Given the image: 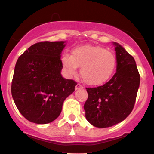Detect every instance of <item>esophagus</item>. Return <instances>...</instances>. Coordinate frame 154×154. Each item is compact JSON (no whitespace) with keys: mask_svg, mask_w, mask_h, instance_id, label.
<instances>
[{"mask_svg":"<svg viewBox=\"0 0 154 154\" xmlns=\"http://www.w3.org/2000/svg\"><path fill=\"white\" fill-rule=\"evenodd\" d=\"M83 87L82 85H81L80 84H79V83H77V85H76V86H75V90L76 91H77V90H79V89H80V88H82Z\"/></svg>","mask_w":154,"mask_h":154,"instance_id":"1","label":"esophagus"}]
</instances>
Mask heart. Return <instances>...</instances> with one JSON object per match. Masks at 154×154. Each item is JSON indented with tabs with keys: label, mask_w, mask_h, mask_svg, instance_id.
I'll use <instances>...</instances> for the list:
<instances>
[{
	"label": "heart",
	"mask_w": 154,
	"mask_h": 154,
	"mask_svg": "<svg viewBox=\"0 0 154 154\" xmlns=\"http://www.w3.org/2000/svg\"><path fill=\"white\" fill-rule=\"evenodd\" d=\"M114 54L100 45H84L73 49L72 55L65 54L61 63L68 75L73 76L80 67V75L86 84L98 86L107 82L116 67Z\"/></svg>",
	"instance_id": "heart-1"
}]
</instances>
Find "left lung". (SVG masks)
<instances>
[{"instance_id":"1","label":"left lung","mask_w":154,"mask_h":154,"mask_svg":"<svg viewBox=\"0 0 154 154\" xmlns=\"http://www.w3.org/2000/svg\"><path fill=\"white\" fill-rule=\"evenodd\" d=\"M114 44L116 72L103 85L86 88L85 117L96 128H109L126 119L135 106L140 85V77L134 58L122 46Z\"/></svg>"}]
</instances>
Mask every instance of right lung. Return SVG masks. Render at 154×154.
Here are the masks:
<instances>
[{"label":"right lung","mask_w":154,"mask_h":154,"mask_svg":"<svg viewBox=\"0 0 154 154\" xmlns=\"http://www.w3.org/2000/svg\"><path fill=\"white\" fill-rule=\"evenodd\" d=\"M65 42H39L21 55L11 82L14 101L22 115L33 123L47 124L61 114L64 100L77 82L61 76Z\"/></svg>","instance_id":"right-lung-1"}]
</instances>
